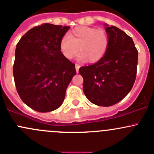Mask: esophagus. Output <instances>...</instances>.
Wrapping results in <instances>:
<instances>
[{"instance_id": "obj_1", "label": "esophagus", "mask_w": 154, "mask_h": 154, "mask_svg": "<svg viewBox=\"0 0 154 154\" xmlns=\"http://www.w3.org/2000/svg\"><path fill=\"white\" fill-rule=\"evenodd\" d=\"M80 68V65L78 64H75V70H76L77 72H79V69Z\"/></svg>"}]
</instances>
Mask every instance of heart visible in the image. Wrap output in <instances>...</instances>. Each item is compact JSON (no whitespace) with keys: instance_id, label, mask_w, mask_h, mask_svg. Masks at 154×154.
<instances>
[{"instance_id":"heart-1","label":"heart","mask_w":154,"mask_h":154,"mask_svg":"<svg viewBox=\"0 0 154 154\" xmlns=\"http://www.w3.org/2000/svg\"><path fill=\"white\" fill-rule=\"evenodd\" d=\"M110 47V38L103 29L96 28L79 27L69 35H64L60 42V50L66 59H72L78 52L80 61L96 63L104 57Z\"/></svg>"}]
</instances>
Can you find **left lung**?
Returning <instances> with one entry per match:
<instances>
[{
	"label": "left lung",
	"instance_id": "1",
	"mask_svg": "<svg viewBox=\"0 0 154 154\" xmlns=\"http://www.w3.org/2000/svg\"><path fill=\"white\" fill-rule=\"evenodd\" d=\"M110 38V47L100 61L82 66L83 90L93 104L109 107L129 93L135 82L138 51L133 39L116 26L104 24Z\"/></svg>",
	"mask_w": 154,
	"mask_h": 154
}]
</instances>
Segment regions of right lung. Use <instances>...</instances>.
Listing matches in <instances>:
<instances>
[{
    "label": "right lung",
    "mask_w": 154,
    "mask_h": 154,
    "mask_svg": "<svg viewBox=\"0 0 154 154\" xmlns=\"http://www.w3.org/2000/svg\"><path fill=\"white\" fill-rule=\"evenodd\" d=\"M69 26L44 23L25 33L16 45L13 75L17 92L30 108L56 110L76 74L75 64L64 57L60 42Z\"/></svg>",
    "instance_id": "add662e5"
}]
</instances>
